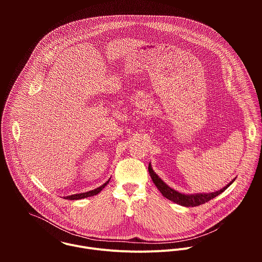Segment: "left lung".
<instances>
[{"label": "left lung", "mask_w": 262, "mask_h": 262, "mask_svg": "<svg viewBox=\"0 0 262 262\" xmlns=\"http://www.w3.org/2000/svg\"><path fill=\"white\" fill-rule=\"evenodd\" d=\"M148 171H149V174H150V176H151V179H152L154 183L156 184V186L159 189V191L162 193V195L164 197H166L167 199H169V200H171V201H173V202H175V203H177L179 205L185 206V207H190V206L194 207V206H198V205L204 204L205 202H208L209 200L213 199L217 195L222 194L235 180V178H234L226 186H224L223 189H221L220 191L213 192V193H203V194H190V195H186V194H181V193L171 189L169 185H167L158 176V174L154 171V169H152L150 164H149V166H148Z\"/></svg>", "instance_id": "1"}]
</instances>
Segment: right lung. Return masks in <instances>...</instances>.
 Masks as SVG:
<instances>
[{
  "mask_svg": "<svg viewBox=\"0 0 262 262\" xmlns=\"http://www.w3.org/2000/svg\"><path fill=\"white\" fill-rule=\"evenodd\" d=\"M111 179V178H110ZM110 179L107 181H105L103 184H101L99 188H96L92 191H89V192H86V193H80V194H74V195H70V196H67V197H64L65 199H68V200H79V199H84V198H87V197H91V196H94V195H97L98 193L101 192V190L104 188V186L108 183Z\"/></svg>",
  "mask_w": 262,
  "mask_h": 262,
  "instance_id": "right-lung-1",
  "label": "right lung"
}]
</instances>
